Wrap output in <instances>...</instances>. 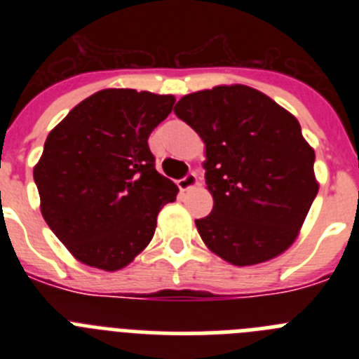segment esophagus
<instances>
[{"mask_svg": "<svg viewBox=\"0 0 359 359\" xmlns=\"http://www.w3.org/2000/svg\"><path fill=\"white\" fill-rule=\"evenodd\" d=\"M196 185H198V176H196V172H189L185 174L182 180H177V187H180V190H183V192L194 189Z\"/></svg>", "mask_w": 359, "mask_h": 359, "instance_id": "1", "label": "esophagus"}]
</instances>
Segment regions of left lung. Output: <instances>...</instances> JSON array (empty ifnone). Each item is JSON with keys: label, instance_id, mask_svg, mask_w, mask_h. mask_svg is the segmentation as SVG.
Segmentation results:
<instances>
[{"label": "left lung", "instance_id": "left-lung-1", "mask_svg": "<svg viewBox=\"0 0 359 359\" xmlns=\"http://www.w3.org/2000/svg\"><path fill=\"white\" fill-rule=\"evenodd\" d=\"M207 147L212 214L196 219L208 248L230 264L252 266L290 248L318 192L315 151L300 123L248 86H215L174 107Z\"/></svg>", "mask_w": 359, "mask_h": 359}]
</instances>
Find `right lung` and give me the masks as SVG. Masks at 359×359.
Listing matches in <instances>:
<instances>
[{
  "mask_svg": "<svg viewBox=\"0 0 359 359\" xmlns=\"http://www.w3.org/2000/svg\"><path fill=\"white\" fill-rule=\"evenodd\" d=\"M172 95L102 90L50 131L34 169L41 214L75 259L106 271L151 243L177 187L154 167L147 138L172 111Z\"/></svg>",
  "mask_w": 359,
  "mask_h": 359,
  "instance_id": "obj_1",
  "label": "right lung"
}]
</instances>
